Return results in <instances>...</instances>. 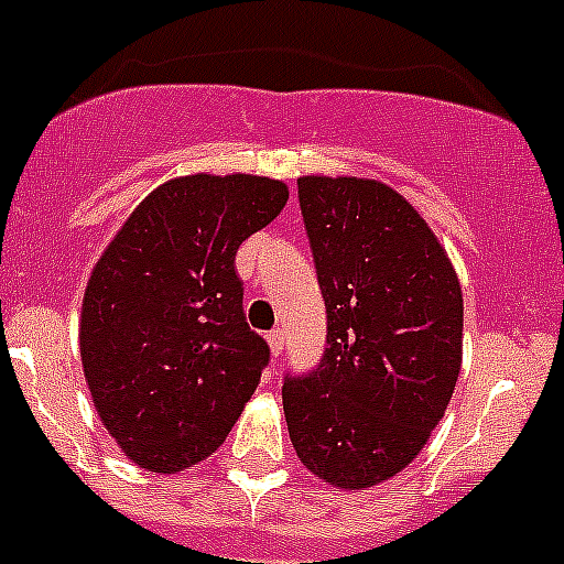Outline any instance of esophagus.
<instances>
[{
	"label": "esophagus",
	"instance_id": "esophagus-1",
	"mask_svg": "<svg viewBox=\"0 0 564 564\" xmlns=\"http://www.w3.org/2000/svg\"><path fill=\"white\" fill-rule=\"evenodd\" d=\"M267 341H270V350H272V356H281L283 354V330L281 328H275V330H270V334H267Z\"/></svg>",
	"mask_w": 564,
	"mask_h": 564
}]
</instances>
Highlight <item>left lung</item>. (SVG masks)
<instances>
[{
	"mask_svg": "<svg viewBox=\"0 0 564 564\" xmlns=\"http://www.w3.org/2000/svg\"><path fill=\"white\" fill-rule=\"evenodd\" d=\"M300 210L328 314L323 359L283 376L300 462L341 489L401 473L442 420L462 367V286L398 192L300 177Z\"/></svg>",
	"mask_w": 564,
	"mask_h": 564,
	"instance_id": "8db88e82",
	"label": "left lung"
}]
</instances>
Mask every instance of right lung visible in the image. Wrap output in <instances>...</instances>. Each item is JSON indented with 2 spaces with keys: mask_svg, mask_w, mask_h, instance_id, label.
<instances>
[{
  "mask_svg": "<svg viewBox=\"0 0 564 564\" xmlns=\"http://www.w3.org/2000/svg\"><path fill=\"white\" fill-rule=\"evenodd\" d=\"M281 181L192 175L158 186L97 261L80 354L124 454L177 473L219 448L270 365L250 330L236 250L286 205Z\"/></svg>",
  "mask_w": 564,
  "mask_h": 564,
  "instance_id": "right-lung-1",
  "label": "right lung"
}]
</instances>
